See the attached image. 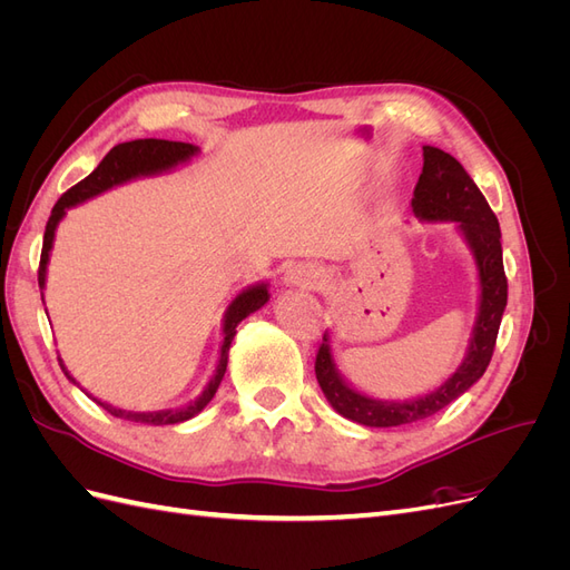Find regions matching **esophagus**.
Here are the masks:
<instances>
[{"label":"esophagus","instance_id":"obj_1","mask_svg":"<svg viewBox=\"0 0 570 570\" xmlns=\"http://www.w3.org/2000/svg\"><path fill=\"white\" fill-rule=\"evenodd\" d=\"M285 283L292 287H304V289H312L321 283V271L314 268L312 264H297L292 266L285 273Z\"/></svg>","mask_w":570,"mask_h":570}]
</instances>
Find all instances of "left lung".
<instances>
[{
	"mask_svg": "<svg viewBox=\"0 0 570 570\" xmlns=\"http://www.w3.org/2000/svg\"><path fill=\"white\" fill-rule=\"evenodd\" d=\"M413 216L425 223H454L463 243L469 245L478 268V316L471 333L469 350L459 368L428 394L413 400H377L358 392L344 381L335 366L331 333L325 331L316 354V377L325 400L340 413L358 425L394 428L430 419L433 413L452 404L469 392L490 366L494 342L507 308V275L502 262V230L488 199L482 197L465 168L438 147H423V174L413 189Z\"/></svg>",
	"mask_w": 570,
	"mask_h": 570,
	"instance_id": "1",
	"label": "left lung"
}]
</instances>
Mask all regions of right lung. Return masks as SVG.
Wrapping results in <instances>:
<instances>
[{
  "label": "right lung",
  "instance_id": "add662e5",
  "mask_svg": "<svg viewBox=\"0 0 570 570\" xmlns=\"http://www.w3.org/2000/svg\"><path fill=\"white\" fill-rule=\"evenodd\" d=\"M199 154V147L189 145V142H168V140H132V142H120L116 145L105 159L99 161V166L92 170V174L80 180L76 187L68 189L66 195H61V199L55 204V209H51V216L47 220V228H45V243H42V256H40V271H38V283L40 289H45L47 283V264H49V254L51 247H55V233L57 226L61 223V218L66 216L68 209H73V206L88 202L101 193H107L111 187H118L124 183H130L135 178H149V176H159L166 174V170H174L187 161H193ZM268 283H256L245 287L239 295L228 304L226 314H223V342H220V356H218V364L216 371L212 375V381L206 383V387L202 390V394L197 400L187 402L183 406L176 409H161V411H126V409H118L111 406L107 402L97 400V396L85 392L78 383L76 377L68 373V368L63 366V361L59 358L61 371L66 373L68 381L73 385H78L85 394L90 396L92 402H97L101 409H107L111 416L116 419H124V421H132V423H147V425H174V423H183L195 419L199 411L206 409L214 400V394L223 381V375H226L228 368V352H230V344L233 337L237 333V325L243 323L249 314L258 312L266 302H268ZM45 299V297H42Z\"/></svg>",
  "mask_w": 570,
  "mask_h": 570
}]
</instances>
